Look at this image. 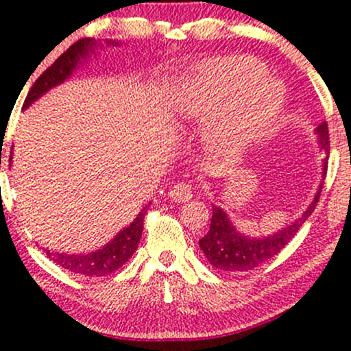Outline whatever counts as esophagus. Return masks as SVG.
<instances>
[{
    "mask_svg": "<svg viewBox=\"0 0 351 351\" xmlns=\"http://www.w3.org/2000/svg\"><path fill=\"white\" fill-rule=\"evenodd\" d=\"M168 195L173 202H178V204L180 202H188L191 197H193V188L185 182H180L171 186V190H169Z\"/></svg>",
    "mask_w": 351,
    "mask_h": 351,
    "instance_id": "1",
    "label": "esophagus"
}]
</instances>
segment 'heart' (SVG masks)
Returning a JSON list of instances; mask_svg holds the SVG:
<instances>
[{
    "label": "heart",
    "mask_w": 351,
    "mask_h": 351,
    "mask_svg": "<svg viewBox=\"0 0 351 351\" xmlns=\"http://www.w3.org/2000/svg\"><path fill=\"white\" fill-rule=\"evenodd\" d=\"M284 88L265 77V67L252 57H223L205 62L176 99L188 119L215 117L212 138L230 153L263 136L279 114Z\"/></svg>",
    "instance_id": "obj_1"
}]
</instances>
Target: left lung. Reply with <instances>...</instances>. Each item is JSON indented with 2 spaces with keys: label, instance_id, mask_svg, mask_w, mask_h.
<instances>
[{
  "label": "left lung",
  "instance_id": "8db88e82",
  "mask_svg": "<svg viewBox=\"0 0 351 351\" xmlns=\"http://www.w3.org/2000/svg\"><path fill=\"white\" fill-rule=\"evenodd\" d=\"M318 134V143L322 149L326 153V158L323 161L324 175L328 169V154H330V134H328V124L322 123L316 128ZM323 185H319L318 193L315 200L308 206L300 220L291 223L289 227L276 232V234L267 235L263 239H250L247 235H242L241 232L235 230V227L228 220L227 213L222 208L213 205L212 206V222H210L208 232L205 237L200 239V249L208 259V263L213 267L220 271L228 272H242L250 271L254 267H259L271 261L272 257L278 256L279 252L287 245V242L293 241L294 235L301 228V225L308 220V217L315 212L316 204L319 202V193H322Z\"/></svg>",
  "mask_w": 351,
  "mask_h": 351
}]
</instances>
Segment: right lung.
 <instances>
[{"mask_svg":"<svg viewBox=\"0 0 351 351\" xmlns=\"http://www.w3.org/2000/svg\"><path fill=\"white\" fill-rule=\"evenodd\" d=\"M109 43V42H108ZM95 45L90 38H82L77 43H73L69 50H65L53 64L50 65L38 79L35 80L32 88H29L27 99L23 102V108H28L29 104L36 101L40 95L45 94L51 87L58 86L64 82L65 79L72 73L75 65L79 64L80 58L86 57L88 51V47ZM114 45V42H112ZM147 213V206L138 213L129 227L123 228L116 237L110 241L108 245L102 249L95 250L90 254H58V252H47L49 257L53 259L60 267L67 269V271L73 272V274H82L87 278H101V276H108L110 272L117 271L123 267L132 257V254L138 249V243L141 241L143 227H145V215Z\"/></svg>","mask_w":351,"mask_h":351,"instance_id":"right-lung-1","label":"right lung"}]
</instances>
